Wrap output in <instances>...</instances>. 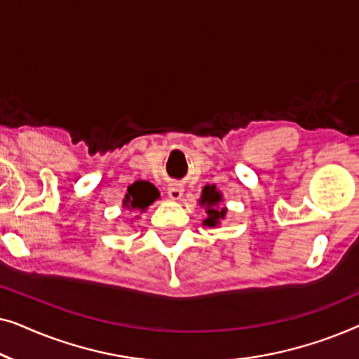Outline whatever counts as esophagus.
Masks as SVG:
<instances>
[{"label": "esophagus", "mask_w": 359, "mask_h": 359, "mask_svg": "<svg viewBox=\"0 0 359 359\" xmlns=\"http://www.w3.org/2000/svg\"><path fill=\"white\" fill-rule=\"evenodd\" d=\"M168 196L171 199H180L181 198V194H183V191H184V188H183V184H180V183H171V184H168Z\"/></svg>", "instance_id": "34e87169"}]
</instances>
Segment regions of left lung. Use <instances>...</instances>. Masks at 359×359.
Here are the masks:
<instances>
[{"label":"left lung","instance_id":"left-lung-1","mask_svg":"<svg viewBox=\"0 0 359 359\" xmlns=\"http://www.w3.org/2000/svg\"><path fill=\"white\" fill-rule=\"evenodd\" d=\"M222 199L219 191H215V186H205L203 189V196H201V205H205V212H208V217L204 220V225H209V227H215L220 222V219H224V215L227 210L220 209L219 203Z\"/></svg>","mask_w":359,"mask_h":359}]
</instances>
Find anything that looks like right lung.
Here are the masks:
<instances>
[{
    "label": "right lung",
    "mask_w": 359,
    "mask_h": 359,
    "mask_svg": "<svg viewBox=\"0 0 359 359\" xmlns=\"http://www.w3.org/2000/svg\"><path fill=\"white\" fill-rule=\"evenodd\" d=\"M160 198L158 189L149 181H135L127 188L124 205L134 210H145L155 199Z\"/></svg>",
    "instance_id": "add662e5"
}]
</instances>
